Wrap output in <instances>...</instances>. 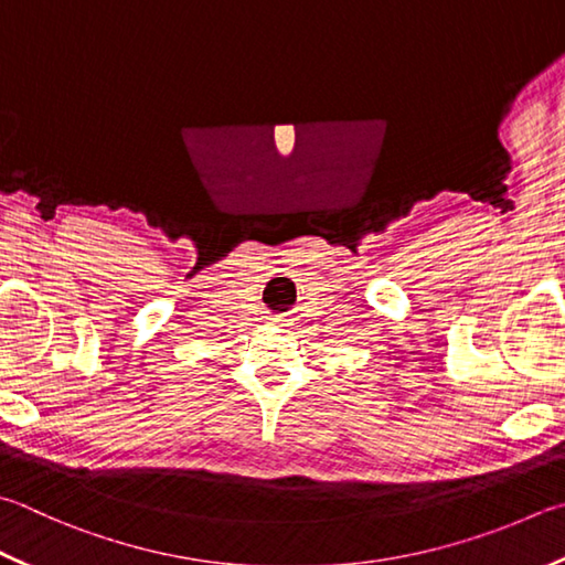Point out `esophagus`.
<instances>
[{
  "label": "esophagus",
  "instance_id": "esophagus-1",
  "mask_svg": "<svg viewBox=\"0 0 565 565\" xmlns=\"http://www.w3.org/2000/svg\"><path fill=\"white\" fill-rule=\"evenodd\" d=\"M271 323H286V318L284 316H274Z\"/></svg>",
  "mask_w": 565,
  "mask_h": 565
}]
</instances>
